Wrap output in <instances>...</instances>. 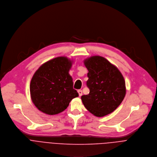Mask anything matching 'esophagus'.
I'll list each match as a JSON object with an SVG mask.
<instances>
[{"mask_svg":"<svg viewBox=\"0 0 157 157\" xmlns=\"http://www.w3.org/2000/svg\"><path fill=\"white\" fill-rule=\"evenodd\" d=\"M77 91H78V95H79V97H81V96L82 95V90H78Z\"/></svg>","mask_w":157,"mask_h":157,"instance_id":"34e87169","label":"esophagus"}]
</instances>
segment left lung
Instances as JSON below:
<instances>
[{
  "label": "left lung",
  "mask_w": 157,
  "mask_h": 157,
  "mask_svg": "<svg viewBox=\"0 0 157 157\" xmlns=\"http://www.w3.org/2000/svg\"><path fill=\"white\" fill-rule=\"evenodd\" d=\"M84 64L88 71L86 86L88 95L81 97L86 109L97 117L113 112L126 95L124 78L114 65L99 56L86 59Z\"/></svg>",
  "instance_id": "obj_1"
}]
</instances>
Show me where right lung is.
Listing matches in <instances>:
<instances>
[{
	"instance_id": "right-lung-1",
	"label": "right lung",
	"mask_w": 157,
	"mask_h": 157,
	"mask_svg": "<svg viewBox=\"0 0 157 157\" xmlns=\"http://www.w3.org/2000/svg\"><path fill=\"white\" fill-rule=\"evenodd\" d=\"M72 60L57 57L41 66L31 78L29 90L35 106L41 112L54 115L64 111L78 93L73 88L69 72Z\"/></svg>"
}]
</instances>
